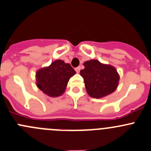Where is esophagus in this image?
Listing matches in <instances>:
<instances>
[{
	"mask_svg": "<svg viewBox=\"0 0 151 151\" xmlns=\"http://www.w3.org/2000/svg\"><path fill=\"white\" fill-rule=\"evenodd\" d=\"M80 69H81V68H80V66H78V67H77V68H75V71H77V73H79V72H80Z\"/></svg>",
	"mask_w": 151,
	"mask_h": 151,
	"instance_id": "1",
	"label": "esophagus"
}]
</instances>
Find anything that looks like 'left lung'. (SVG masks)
I'll return each mask as SVG.
<instances>
[{"label": "left lung", "mask_w": 151, "mask_h": 151, "mask_svg": "<svg viewBox=\"0 0 151 151\" xmlns=\"http://www.w3.org/2000/svg\"><path fill=\"white\" fill-rule=\"evenodd\" d=\"M84 65L80 75L83 77L89 96L98 99L116 90L119 77L114 67L102 64L96 60L86 61Z\"/></svg>", "instance_id": "1"}]
</instances>
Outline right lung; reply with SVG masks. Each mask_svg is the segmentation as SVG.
<instances>
[{
  "label": "right lung",
  "mask_w": 151,
  "mask_h": 151,
  "mask_svg": "<svg viewBox=\"0 0 151 151\" xmlns=\"http://www.w3.org/2000/svg\"><path fill=\"white\" fill-rule=\"evenodd\" d=\"M76 71L69 63L55 60L49 65L37 71V86L46 94L56 97L65 91L68 82Z\"/></svg>",
  "instance_id": "right-lung-1"
}]
</instances>
